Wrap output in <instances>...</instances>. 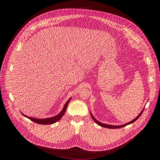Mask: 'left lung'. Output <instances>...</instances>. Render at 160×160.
<instances>
[{
    "instance_id": "1",
    "label": "left lung",
    "mask_w": 160,
    "mask_h": 160,
    "mask_svg": "<svg viewBox=\"0 0 160 160\" xmlns=\"http://www.w3.org/2000/svg\"><path fill=\"white\" fill-rule=\"evenodd\" d=\"M143 110H144V108H143V110H142L141 111V112L139 114V115H138V117H136L135 119H133L132 121H131L130 122H128V123H126V124H122V125H120V126H114V125H110V124H104V123H102V122H100L99 121H98L97 120H96V119L93 117V114H92L91 113V115L92 118H93V119L95 121V122L97 124H98L99 126H100V127H104V128H107L115 129V128H122V127H126V126H127V125H128V124H130L133 123V122H135L136 120H138V119H139V117L141 115V114H142V112H143Z\"/></svg>"
}]
</instances>
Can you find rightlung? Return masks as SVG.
Segmentation results:
<instances>
[{
	"mask_svg": "<svg viewBox=\"0 0 160 160\" xmlns=\"http://www.w3.org/2000/svg\"><path fill=\"white\" fill-rule=\"evenodd\" d=\"M71 99V97L67 100L66 102V103L65 104L63 108V110L61 111V112L59 113L58 115L54 116V117H49V118H46V119H37V118H33V117H28L27 115H24L23 113H22L25 117H27V118L30 119L32 121L36 123H38L40 124H51L53 123H55L56 122L60 120L62 117H63V115H64L66 110H67V106L69 104V102Z\"/></svg>",
	"mask_w": 160,
	"mask_h": 160,
	"instance_id": "1",
	"label": "right lung"
}]
</instances>
